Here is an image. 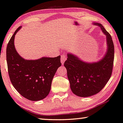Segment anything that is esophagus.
I'll list each match as a JSON object with an SVG mask.
<instances>
[{"label": "esophagus", "instance_id": "1", "mask_svg": "<svg viewBox=\"0 0 123 123\" xmlns=\"http://www.w3.org/2000/svg\"><path fill=\"white\" fill-rule=\"evenodd\" d=\"M67 60V57L65 55H62L61 56V61L62 64H63L64 62Z\"/></svg>", "mask_w": 123, "mask_h": 123}]
</instances>
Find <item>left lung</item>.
<instances>
[{
    "label": "left lung",
    "instance_id": "left-lung-1",
    "mask_svg": "<svg viewBox=\"0 0 123 123\" xmlns=\"http://www.w3.org/2000/svg\"><path fill=\"white\" fill-rule=\"evenodd\" d=\"M94 24L99 26L107 37L108 49L104 57L97 62L87 63L68 54L64 63L71 90L80 97L92 96L99 92L108 82L112 73L114 58L112 38L102 24L97 23Z\"/></svg>",
    "mask_w": 123,
    "mask_h": 123
}]
</instances>
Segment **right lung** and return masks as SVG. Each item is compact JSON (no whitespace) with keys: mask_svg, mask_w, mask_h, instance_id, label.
Listing matches in <instances>:
<instances>
[{"mask_svg":"<svg viewBox=\"0 0 123 123\" xmlns=\"http://www.w3.org/2000/svg\"><path fill=\"white\" fill-rule=\"evenodd\" d=\"M15 31L6 47L9 76L12 86L22 96L32 101L46 98L50 93L51 83L58 68L61 66V56L43 57L36 60L24 59L14 46Z\"/></svg>","mask_w":123,"mask_h":123,"instance_id":"1","label":"right lung"}]
</instances>
